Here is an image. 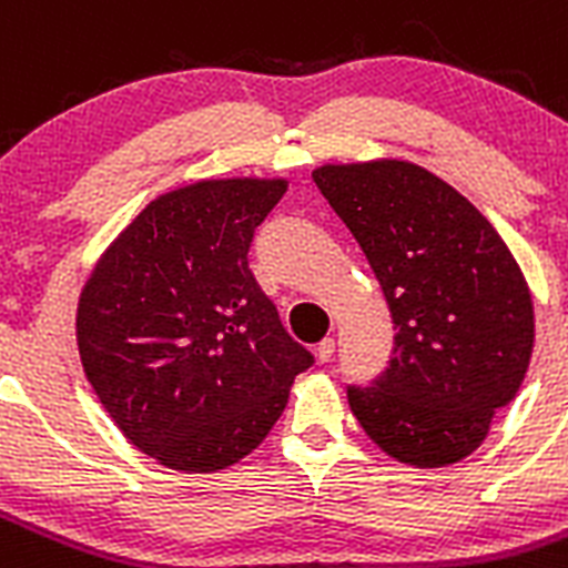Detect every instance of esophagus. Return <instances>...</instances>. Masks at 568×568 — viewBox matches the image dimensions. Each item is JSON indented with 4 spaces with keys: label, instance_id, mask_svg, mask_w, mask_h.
Instances as JSON below:
<instances>
[{
    "label": "esophagus",
    "instance_id": "1",
    "mask_svg": "<svg viewBox=\"0 0 568 568\" xmlns=\"http://www.w3.org/2000/svg\"><path fill=\"white\" fill-rule=\"evenodd\" d=\"M332 355H335V341H332V337H324V341L318 343V361L329 363Z\"/></svg>",
    "mask_w": 568,
    "mask_h": 568
}]
</instances>
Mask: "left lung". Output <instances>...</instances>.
Wrapping results in <instances>:
<instances>
[{"instance_id":"1","label":"left lung","mask_w":568,"mask_h":568,"mask_svg":"<svg viewBox=\"0 0 568 568\" xmlns=\"http://www.w3.org/2000/svg\"><path fill=\"white\" fill-rule=\"evenodd\" d=\"M377 275L394 321L386 372L346 386L357 423L414 467L465 459L515 399L532 355L527 281L496 227L403 160L312 174Z\"/></svg>"}]
</instances>
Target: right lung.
Segmentation results:
<instances>
[{
    "label": "right lung",
    "mask_w": 568,
    "mask_h": 568,
    "mask_svg": "<svg viewBox=\"0 0 568 568\" xmlns=\"http://www.w3.org/2000/svg\"><path fill=\"white\" fill-rule=\"evenodd\" d=\"M284 191V180H207L163 194L83 287L87 379L126 439L171 470L244 459L315 363L247 262Z\"/></svg>",
    "instance_id": "add662e5"
}]
</instances>
